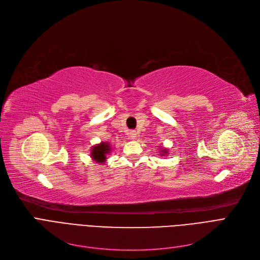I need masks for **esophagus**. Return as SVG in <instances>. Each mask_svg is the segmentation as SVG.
<instances>
[{"label":"esophagus","instance_id":"obj_1","mask_svg":"<svg viewBox=\"0 0 260 260\" xmlns=\"http://www.w3.org/2000/svg\"><path fill=\"white\" fill-rule=\"evenodd\" d=\"M136 137H137V132H136V131H131L129 132V138L131 139H135Z\"/></svg>","mask_w":260,"mask_h":260}]
</instances>
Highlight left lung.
Returning a JSON list of instances; mask_svg holds the SVG:
<instances>
[{"instance_id":"obj_1","label":"left lung","mask_w":260,"mask_h":260,"mask_svg":"<svg viewBox=\"0 0 260 260\" xmlns=\"http://www.w3.org/2000/svg\"><path fill=\"white\" fill-rule=\"evenodd\" d=\"M163 152V151H162ZM163 153H166V149H165V152H163Z\"/></svg>"}]
</instances>
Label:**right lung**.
Wrapping results in <instances>:
<instances>
[{"mask_svg":"<svg viewBox=\"0 0 260 260\" xmlns=\"http://www.w3.org/2000/svg\"><path fill=\"white\" fill-rule=\"evenodd\" d=\"M111 151V148H109V145L107 143L102 142L101 144L94 146L91 149V157L93 160H95L97 162H104L106 157L105 155L107 153H109Z\"/></svg>","mask_w":260,"mask_h":260,"instance_id":"right-lung-1","label":"right lung"}]
</instances>
